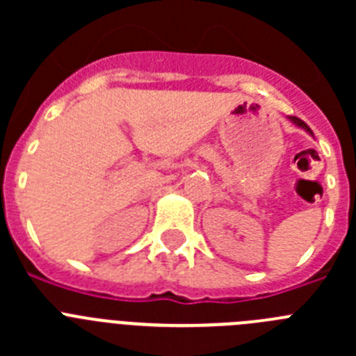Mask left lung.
<instances>
[{
	"instance_id": "left-lung-1",
	"label": "left lung",
	"mask_w": 356,
	"mask_h": 356,
	"mask_svg": "<svg viewBox=\"0 0 356 356\" xmlns=\"http://www.w3.org/2000/svg\"><path fill=\"white\" fill-rule=\"evenodd\" d=\"M289 119H291V121H292V122H294V124H298V127H300V128H303V130H307V131H308V134L312 135V130H310V128H308V127H307V124H305V122H303V121H301V119L294 118V115H291V118H289Z\"/></svg>"
}]
</instances>
